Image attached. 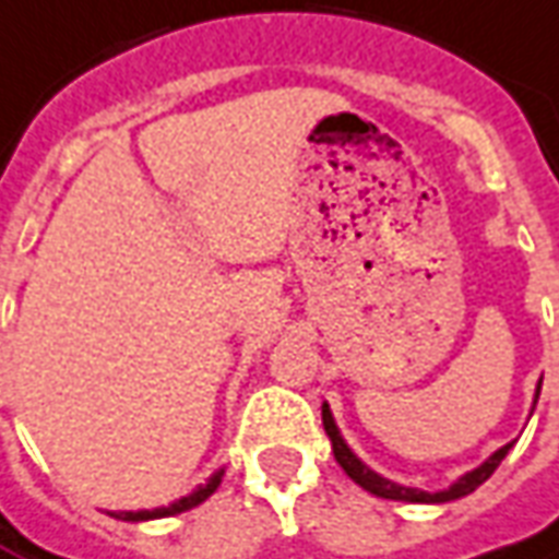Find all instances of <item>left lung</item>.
Instances as JSON below:
<instances>
[{
	"instance_id": "obj_1",
	"label": "left lung",
	"mask_w": 559,
	"mask_h": 559,
	"mask_svg": "<svg viewBox=\"0 0 559 559\" xmlns=\"http://www.w3.org/2000/svg\"><path fill=\"white\" fill-rule=\"evenodd\" d=\"M538 391H542V379H538V385H535V397H533V409L538 404ZM533 416V413H530ZM321 419H324V431H328L330 443H333V455H336V462L343 465V471L358 484L364 487L367 492H373L379 499H394V502H413V504H443V502H455V499H462V496H468L474 489L480 487L484 480H489V474L502 465V459L508 455V450L514 447V440L511 443H504L499 447L496 453L484 459L477 468L465 471L462 477H455L453 484L447 489H438V492H428V489H419V487H404V484H394L389 477H382L379 471H373L367 462H360L358 455L352 453V447L345 443L343 431H340V425L333 419V413L330 407L324 404L321 407Z\"/></svg>"
}]
</instances>
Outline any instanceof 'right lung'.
Here are the masks:
<instances>
[{
    "instance_id": "1",
    "label": "right lung",
    "mask_w": 559,
    "mask_h": 559,
    "mask_svg": "<svg viewBox=\"0 0 559 559\" xmlns=\"http://www.w3.org/2000/svg\"><path fill=\"white\" fill-rule=\"evenodd\" d=\"M223 474L226 468H216L211 477H207V484H201L199 489H192L189 496L183 499H177V502H170L168 508H152V511H121V514H112L116 520H128V523H140V520H158V518H174V514H183L189 508H195L204 499H211L219 487V480H223Z\"/></svg>"
}]
</instances>
